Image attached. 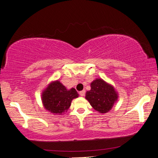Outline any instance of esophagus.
<instances>
[{
    "instance_id": "esophagus-1",
    "label": "esophagus",
    "mask_w": 158,
    "mask_h": 158,
    "mask_svg": "<svg viewBox=\"0 0 158 158\" xmlns=\"http://www.w3.org/2000/svg\"><path fill=\"white\" fill-rule=\"evenodd\" d=\"M79 93H80V95L83 97V96H84L85 94V90H82V91H81V92H80Z\"/></svg>"
}]
</instances>
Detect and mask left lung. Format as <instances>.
I'll return each instance as SVG.
<instances>
[{
  "label": "left lung",
  "instance_id": "8db88e82",
  "mask_svg": "<svg viewBox=\"0 0 158 158\" xmlns=\"http://www.w3.org/2000/svg\"><path fill=\"white\" fill-rule=\"evenodd\" d=\"M91 89L87 91L85 99L100 113H106L118 101V93L112 85L102 78H96L90 83Z\"/></svg>",
  "mask_w": 158,
  "mask_h": 158
}]
</instances>
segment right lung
Here are the masks:
<instances>
[{
  "label": "right lung",
  "mask_w": 158,
  "mask_h": 158,
  "mask_svg": "<svg viewBox=\"0 0 158 158\" xmlns=\"http://www.w3.org/2000/svg\"><path fill=\"white\" fill-rule=\"evenodd\" d=\"M78 96L75 88L68 90L60 81H55L43 90L41 100L46 110L53 115H63L70 107L72 100Z\"/></svg>",
  "instance_id": "add662e5"
}]
</instances>
